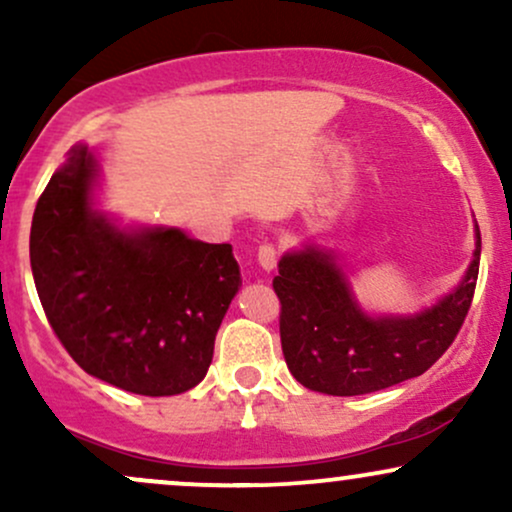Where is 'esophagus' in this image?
<instances>
[{"mask_svg":"<svg viewBox=\"0 0 512 512\" xmlns=\"http://www.w3.org/2000/svg\"><path fill=\"white\" fill-rule=\"evenodd\" d=\"M276 257H279V252H276L274 245H269V243L260 245V250H257V262H260V267L264 269V272H272V269L276 267Z\"/></svg>","mask_w":512,"mask_h":512,"instance_id":"1","label":"esophagus"}]
</instances>
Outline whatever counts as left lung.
Instances as JSON below:
<instances>
[{"label": "left lung", "mask_w": 512, "mask_h": 512, "mask_svg": "<svg viewBox=\"0 0 512 512\" xmlns=\"http://www.w3.org/2000/svg\"><path fill=\"white\" fill-rule=\"evenodd\" d=\"M460 284L414 315H368L334 250L305 243L279 260L286 366L303 387L334 397L368 395L426 373L460 332L477 289L481 233Z\"/></svg>", "instance_id": "8db88e82"}]
</instances>
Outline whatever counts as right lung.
Segmentation results:
<instances>
[{"mask_svg":"<svg viewBox=\"0 0 512 512\" xmlns=\"http://www.w3.org/2000/svg\"><path fill=\"white\" fill-rule=\"evenodd\" d=\"M98 175L79 144L38 199L31 269L40 303L88 375L134 395H180L207 375L240 289L233 248L173 226H117L93 207Z\"/></svg>","mask_w":512,"mask_h":512,"instance_id":"right-lung-1","label":"right lung"}]
</instances>
